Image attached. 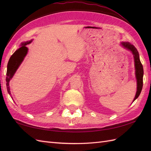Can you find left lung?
<instances>
[{"mask_svg":"<svg viewBox=\"0 0 151 151\" xmlns=\"http://www.w3.org/2000/svg\"><path fill=\"white\" fill-rule=\"evenodd\" d=\"M121 45L125 49L130 50L132 52L135 62V69H136V77L137 79V92L134 98V101L139 97L141 91L143 88V68L142 63L140 62L138 51L136 48L133 45L129 42H122Z\"/></svg>","mask_w":151,"mask_h":151,"instance_id":"1","label":"left lung"}]
</instances>
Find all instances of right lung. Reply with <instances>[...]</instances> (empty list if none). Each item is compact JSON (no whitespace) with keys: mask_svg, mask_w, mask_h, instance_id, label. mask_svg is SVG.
<instances>
[{"mask_svg":"<svg viewBox=\"0 0 151 151\" xmlns=\"http://www.w3.org/2000/svg\"><path fill=\"white\" fill-rule=\"evenodd\" d=\"M31 41H27L26 43H22L21 47L19 48L18 50H16L15 52L12 54L10 58H9L8 63L7 73H6V87H7V90L9 95L11 94V93L10 91H9V82L10 81V79L13 77V76H14L15 71L18 69L19 66L20 65V64L22 62V60H23L24 56L27 55L28 49L26 45L30 43Z\"/></svg>","mask_w":151,"mask_h":151,"instance_id":"1","label":"right lung"}]
</instances>
